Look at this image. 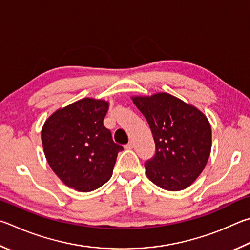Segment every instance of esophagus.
I'll list each match as a JSON object with an SVG mask.
<instances>
[{
	"label": "esophagus",
	"instance_id": "1",
	"mask_svg": "<svg viewBox=\"0 0 250 250\" xmlns=\"http://www.w3.org/2000/svg\"><path fill=\"white\" fill-rule=\"evenodd\" d=\"M134 146H135L134 141H129V143L126 145V148H127V149H133Z\"/></svg>",
	"mask_w": 250,
	"mask_h": 250
}]
</instances>
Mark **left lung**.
<instances>
[{
  "label": "left lung",
  "mask_w": 250,
  "mask_h": 250,
  "mask_svg": "<svg viewBox=\"0 0 250 250\" xmlns=\"http://www.w3.org/2000/svg\"><path fill=\"white\" fill-rule=\"evenodd\" d=\"M149 124L156 155L145 164L146 176L161 189L181 191L193 183L208 164L211 124L194 105L166 92L130 96Z\"/></svg>",
  "instance_id": "obj_1"
}]
</instances>
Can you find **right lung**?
I'll return each instance as SVG.
<instances>
[{"mask_svg":"<svg viewBox=\"0 0 250 250\" xmlns=\"http://www.w3.org/2000/svg\"><path fill=\"white\" fill-rule=\"evenodd\" d=\"M105 100L84 98L60 107L43 123L42 143L52 171L79 192L102 187L112 177L121 145L103 125Z\"/></svg>","mask_w":250,"mask_h":250,"instance_id":"obj_1","label":"right lung"}]
</instances>
